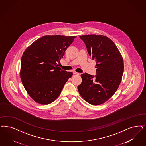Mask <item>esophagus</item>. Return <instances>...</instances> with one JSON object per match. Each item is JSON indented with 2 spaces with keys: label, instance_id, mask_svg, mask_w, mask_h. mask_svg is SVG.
Here are the masks:
<instances>
[{
  "label": "esophagus",
  "instance_id": "34e87169",
  "mask_svg": "<svg viewBox=\"0 0 146 146\" xmlns=\"http://www.w3.org/2000/svg\"><path fill=\"white\" fill-rule=\"evenodd\" d=\"M73 74H76V75H79V73L76 72L75 71H73Z\"/></svg>",
  "mask_w": 146,
  "mask_h": 146
}]
</instances>
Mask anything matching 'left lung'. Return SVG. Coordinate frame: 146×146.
Wrapping results in <instances>:
<instances>
[{"instance_id": "1", "label": "left lung", "mask_w": 146, "mask_h": 146, "mask_svg": "<svg viewBox=\"0 0 146 146\" xmlns=\"http://www.w3.org/2000/svg\"><path fill=\"white\" fill-rule=\"evenodd\" d=\"M92 60L96 61V76L81 75L78 90L88 103L99 105L114 95L120 84L124 70L123 60L115 44L108 37L88 35L80 36Z\"/></svg>"}]
</instances>
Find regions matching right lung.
<instances>
[{"label":"right lung","instance_id":"1","mask_svg":"<svg viewBox=\"0 0 146 146\" xmlns=\"http://www.w3.org/2000/svg\"><path fill=\"white\" fill-rule=\"evenodd\" d=\"M76 36L45 35L29 46L24 52L20 78L26 91L35 102L48 105L60 94L73 75L58 67L65 52Z\"/></svg>","mask_w":146,"mask_h":146}]
</instances>
